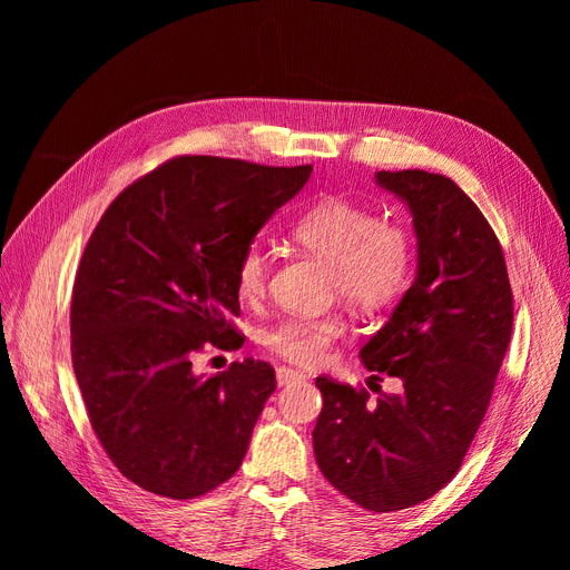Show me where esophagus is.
Masks as SVG:
<instances>
[{
    "mask_svg": "<svg viewBox=\"0 0 570 570\" xmlns=\"http://www.w3.org/2000/svg\"><path fill=\"white\" fill-rule=\"evenodd\" d=\"M275 377H278V385H281V387L306 381L304 373H299V371H295V368H287V366H281L278 371H275Z\"/></svg>",
    "mask_w": 570,
    "mask_h": 570,
    "instance_id": "1",
    "label": "esophagus"
}]
</instances>
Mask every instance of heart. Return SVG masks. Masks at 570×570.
Wrapping results in <instances>:
<instances>
[{
  "label": "heart",
  "instance_id": "b5f03b06",
  "mask_svg": "<svg viewBox=\"0 0 570 570\" xmlns=\"http://www.w3.org/2000/svg\"><path fill=\"white\" fill-rule=\"evenodd\" d=\"M292 237L306 252L333 266V285L358 308L392 302L406 285L411 243L406 230L381 223L373 209L344 197H325L292 223ZM268 281V254L249 245L235 268V285L243 299H258ZM344 333L340 314L287 316L264 333V344L299 366H316L331 344Z\"/></svg>",
  "mask_w": 570,
  "mask_h": 570
}]
</instances>
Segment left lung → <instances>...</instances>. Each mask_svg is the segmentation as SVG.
<instances>
[{"label": "left lung", "instance_id": "left-lung-1", "mask_svg": "<svg viewBox=\"0 0 570 570\" xmlns=\"http://www.w3.org/2000/svg\"><path fill=\"white\" fill-rule=\"evenodd\" d=\"M375 185L411 214L416 278L358 356L368 390L316 377L323 411L314 454L335 490L368 511L416 507L450 482L485 419L513 325L502 247L452 180L377 170ZM403 383L380 392L377 374Z\"/></svg>", "mask_w": 570, "mask_h": 570}]
</instances>
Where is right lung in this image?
<instances>
[{"label":"right lung","mask_w":570,"mask_h":570,"mask_svg":"<svg viewBox=\"0 0 570 570\" xmlns=\"http://www.w3.org/2000/svg\"><path fill=\"white\" fill-rule=\"evenodd\" d=\"M312 166L180 157L120 193L85 247L71 354L90 423L135 485L195 499L233 478L275 392L266 361L193 371L204 342L243 344L235 268Z\"/></svg>","instance_id":"add662e5"}]
</instances>
